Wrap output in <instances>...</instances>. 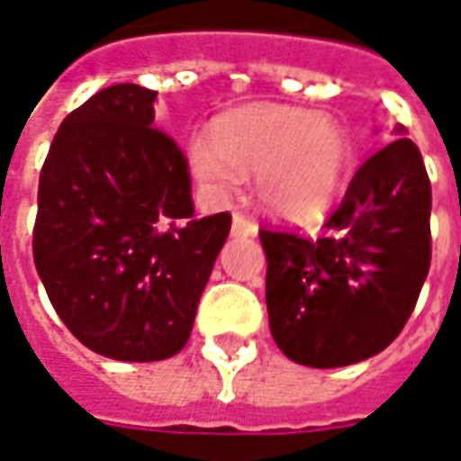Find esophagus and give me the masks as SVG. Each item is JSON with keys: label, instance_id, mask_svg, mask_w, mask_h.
<instances>
[{"label": "esophagus", "instance_id": "esophagus-1", "mask_svg": "<svg viewBox=\"0 0 461 461\" xmlns=\"http://www.w3.org/2000/svg\"><path fill=\"white\" fill-rule=\"evenodd\" d=\"M258 233V225L253 221H248L243 213L233 215V236H248L253 238Z\"/></svg>", "mask_w": 461, "mask_h": 461}]
</instances>
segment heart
Returning a JSON list of instances; mask_svg holds the SVG:
<instances>
[{"instance_id": "b5f03b06", "label": "heart", "mask_w": 461, "mask_h": 461, "mask_svg": "<svg viewBox=\"0 0 461 461\" xmlns=\"http://www.w3.org/2000/svg\"><path fill=\"white\" fill-rule=\"evenodd\" d=\"M350 161V139L335 121L277 104H253L215 121L213 139L188 143V168L211 198H228L256 173L267 213L303 221L322 211Z\"/></svg>"}]
</instances>
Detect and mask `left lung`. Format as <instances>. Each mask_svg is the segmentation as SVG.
I'll use <instances>...</instances> for the list:
<instances>
[{
    "mask_svg": "<svg viewBox=\"0 0 461 461\" xmlns=\"http://www.w3.org/2000/svg\"><path fill=\"white\" fill-rule=\"evenodd\" d=\"M352 176L318 240L260 230L273 340L288 360L345 367L400 335L429 273L432 185L404 126Z\"/></svg>",
    "mask_w": 461,
    "mask_h": 461,
    "instance_id": "obj_1",
    "label": "left lung"
}]
</instances>
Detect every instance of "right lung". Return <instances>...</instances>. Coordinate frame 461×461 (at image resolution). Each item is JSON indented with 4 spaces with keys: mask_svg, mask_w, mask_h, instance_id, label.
<instances>
[{
    "mask_svg": "<svg viewBox=\"0 0 461 461\" xmlns=\"http://www.w3.org/2000/svg\"><path fill=\"white\" fill-rule=\"evenodd\" d=\"M156 91L116 84L59 126L39 178L34 263L89 350L121 362L184 350L230 215L195 218L178 146L151 129Z\"/></svg>",
    "mask_w": 461,
    "mask_h": 461,
    "instance_id": "obj_1",
    "label": "right lung"
}]
</instances>
